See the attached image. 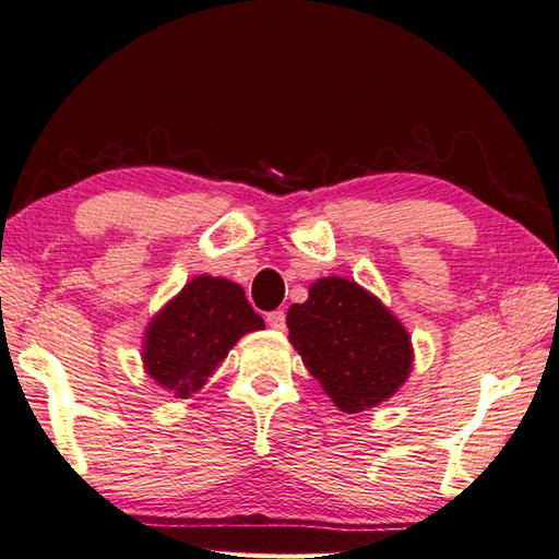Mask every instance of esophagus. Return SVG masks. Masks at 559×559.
Listing matches in <instances>:
<instances>
[{
	"mask_svg": "<svg viewBox=\"0 0 559 559\" xmlns=\"http://www.w3.org/2000/svg\"><path fill=\"white\" fill-rule=\"evenodd\" d=\"M265 321H267V326L275 329V331H284V329H286V314H284V310L267 312Z\"/></svg>",
	"mask_w": 559,
	"mask_h": 559,
	"instance_id": "34e87169",
	"label": "esophagus"
}]
</instances>
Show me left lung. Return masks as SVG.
I'll return each instance as SVG.
<instances>
[{"mask_svg":"<svg viewBox=\"0 0 559 559\" xmlns=\"http://www.w3.org/2000/svg\"><path fill=\"white\" fill-rule=\"evenodd\" d=\"M286 326L289 343L337 411L376 408L411 378L415 352L408 331L354 280L312 282L308 300L289 308Z\"/></svg>","mask_w":559,"mask_h":559,"instance_id":"8db88e82","label":"left lung"}]
</instances>
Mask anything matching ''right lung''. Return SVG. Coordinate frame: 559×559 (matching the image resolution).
Listing matches in <instances>:
<instances>
[{"instance_id": "obj_1", "label": "right lung", "mask_w": 559, "mask_h": 559, "mask_svg": "<svg viewBox=\"0 0 559 559\" xmlns=\"http://www.w3.org/2000/svg\"><path fill=\"white\" fill-rule=\"evenodd\" d=\"M265 329L245 289L226 277L200 275L151 317L142 341L144 373L175 399L205 386L242 335Z\"/></svg>"}]
</instances>
